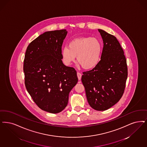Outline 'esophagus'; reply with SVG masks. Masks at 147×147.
I'll return each mask as SVG.
<instances>
[{
	"label": "esophagus",
	"instance_id": "34e87169",
	"mask_svg": "<svg viewBox=\"0 0 147 147\" xmlns=\"http://www.w3.org/2000/svg\"><path fill=\"white\" fill-rule=\"evenodd\" d=\"M77 76H78L79 80H80L81 78H82V74L80 73H79V72H77Z\"/></svg>",
	"mask_w": 147,
	"mask_h": 147
}]
</instances>
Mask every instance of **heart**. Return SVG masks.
<instances>
[{
  "mask_svg": "<svg viewBox=\"0 0 147 147\" xmlns=\"http://www.w3.org/2000/svg\"><path fill=\"white\" fill-rule=\"evenodd\" d=\"M102 53V45L96 38H79L71 40L68 47L62 50V59L67 65L77 61L85 69L94 68L99 63Z\"/></svg>",
  "mask_w": 147,
  "mask_h": 147,
  "instance_id": "heart-1",
  "label": "heart"
}]
</instances>
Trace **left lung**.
Returning a JSON list of instances; mask_svg holds the SVG:
<instances>
[{"instance_id":"1","label":"left lung","mask_w":147,"mask_h":147,"mask_svg":"<svg viewBox=\"0 0 147 147\" xmlns=\"http://www.w3.org/2000/svg\"><path fill=\"white\" fill-rule=\"evenodd\" d=\"M103 41L99 63L91 71L83 72L82 82L88 104L103 111L120 100L127 78V67L123 50L117 39L98 29Z\"/></svg>"}]
</instances>
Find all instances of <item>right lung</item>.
I'll return each instance as SVG.
<instances>
[{
  "mask_svg": "<svg viewBox=\"0 0 147 147\" xmlns=\"http://www.w3.org/2000/svg\"><path fill=\"white\" fill-rule=\"evenodd\" d=\"M66 30L48 31L32 41L24 59V83L41 109L59 113L68 105L69 94L78 81L76 71L62 61Z\"/></svg>",
  "mask_w": 147,
  "mask_h": 147,
  "instance_id": "1",
  "label": "right lung"
}]
</instances>
